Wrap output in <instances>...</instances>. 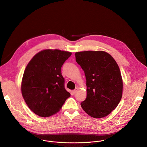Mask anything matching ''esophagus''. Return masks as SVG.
Returning <instances> with one entry per match:
<instances>
[{"instance_id":"34e87169","label":"esophagus","mask_w":147,"mask_h":147,"mask_svg":"<svg viewBox=\"0 0 147 147\" xmlns=\"http://www.w3.org/2000/svg\"><path fill=\"white\" fill-rule=\"evenodd\" d=\"M77 90H78V87H76V89L73 91V94H76V92H77Z\"/></svg>"}]
</instances>
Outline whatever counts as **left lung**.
Returning a JSON list of instances; mask_svg holds the SVG:
<instances>
[{
    "label": "left lung",
    "mask_w": 147,
    "mask_h": 147,
    "mask_svg": "<svg viewBox=\"0 0 147 147\" xmlns=\"http://www.w3.org/2000/svg\"><path fill=\"white\" fill-rule=\"evenodd\" d=\"M76 62L84 71L87 97L83 109L94 118L107 116L119 103L123 89L121 71L114 58L103 51L75 54Z\"/></svg>",
    "instance_id": "8db88e82"
}]
</instances>
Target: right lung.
Wrapping results in <instances>:
<instances>
[{
    "mask_svg": "<svg viewBox=\"0 0 147 147\" xmlns=\"http://www.w3.org/2000/svg\"><path fill=\"white\" fill-rule=\"evenodd\" d=\"M71 53L45 50L37 53L28 64L22 80L24 99L34 113L49 117L59 111L70 96L64 87L61 67Z\"/></svg>",
    "mask_w": 147,
    "mask_h": 147,
    "instance_id": "add662e5",
    "label": "right lung"
}]
</instances>
